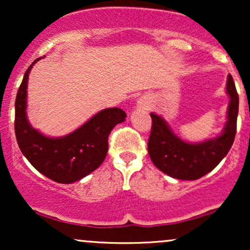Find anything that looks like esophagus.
<instances>
[{"label":"esophagus","instance_id":"34e87169","mask_svg":"<svg viewBox=\"0 0 250 250\" xmlns=\"http://www.w3.org/2000/svg\"><path fill=\"white\" fill-rule=\"evenodd\" d=\"M139 105L143 109H148L149 107H150V104H149L148 100L146 99V97H142V99L139 100Z\"/></svg>","mask_w":250,"mask_h":250}]
</instances>
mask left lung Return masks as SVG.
Returning <instances> with one entry per match:
<instances>
[{
  "label": "left lung",
  "instance_id": "obj_1",
  "mask_svg": "<svg viewBox=\"0 0 250 250\" xmlns=\"http://www.w3.org/2000/svg\"><path fill=\"white\" fill-rule=\"evenodd\" d=\"M227 91L230 96L228 122L222 135L209 141L196 145L183 142L175 136L161 117L150 114L148 153L160 170L179 180H197L222 161L233 146L239 114V95L231 75L228 76Z\"/></svg>",
  "mask_w": 250,
  "mask_h": 250
}]
</instances>
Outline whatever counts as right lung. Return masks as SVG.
<instances>
[{
    "instance_id": "right-lung-1",
    "label": "right lung",
    "mask_w": 250,
    "mask_h": 250,
    "mask_svg": "<svg viewBox=\"0 0 250 250\" xmlns=\"http://www.w3.org/2000/svg\"><path fill=\"white\" fill-rule=\"evenodd\" d=\"M40 60V59H37ZM35 60L24 73L15 100V135L22 154L33 167L59 183H73L101 166L108 151V136L127 114L120 108L97 113L64 137L49 139L30 127L25 116L27 82Z\"/></svg>"
}]
</instances>
